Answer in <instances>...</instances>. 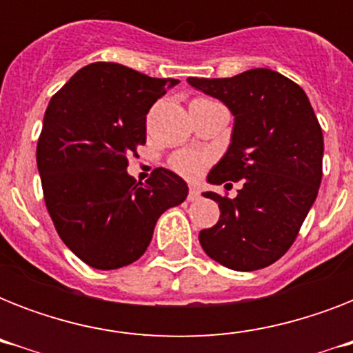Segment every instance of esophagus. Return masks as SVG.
Wrapping results in <instances>:
<instances>
[{
  "label": "esophagus",
  "mask_w": 353,
  "mask_h": 353,
  "mask_svg": "<svg viewBox=\"0 0 353 353\" xmlns=\"http://www.w3.org/2000/svg\"><path fill=\"white\" fill-rule=\"evenodd\" d=\"M196 199H199V190L196 187H192L188 190V201H196Z\"/></svg>",
  "instance_id": "34e87169"
}]
</instances>
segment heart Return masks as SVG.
Returning a JSON list of instances; mask_svg holds the SVG:
<instances>
[{
  "label": "heart",
  "instance_id": "1",
  "mask_svg": "<svg viewBox=\"0 0 353 353\" xmlns=\"http://www.w3.org/2000/svg\"><path fill=\"white\" fill-rule=\"evenodd\" d=\"M168 165L176 174L187 179H198L209 165V157L198 150H181L172 155Z\"/></svg>",
  "mask_w": 353,
  "mask_h": 353
}]
</instances>
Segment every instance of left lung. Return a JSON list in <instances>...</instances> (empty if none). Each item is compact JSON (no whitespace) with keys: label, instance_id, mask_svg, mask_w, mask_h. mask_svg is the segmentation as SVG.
Listing matches in <instances>:
<instances>
[{"label":"left lung","instance_id":"1","mask_svg":"<svg viewBox=\"0 0 353 353\" xmlns=\"http://www.w3.org/2000/svg\"><path fill=\"white\" fill-rule=\"evenodd\" d=\"M188 84L220 99L234 115L231 146L209 183L241 181L236 198L205 192L220 207L214 227L199 232L212 260L234 271L276 262L293 245L323 179L324 139L301 85L271 69Z\"/></svg>","mask_w":353,"mask_h":353}]
</instances>
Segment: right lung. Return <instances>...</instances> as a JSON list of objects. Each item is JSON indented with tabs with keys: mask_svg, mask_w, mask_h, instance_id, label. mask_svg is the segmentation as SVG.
<instances>
[{
	"mask_svg": "<svg viewBox=\"0 0 353 353\" xmlns=\"http://www.w3.org/2000/svg\"><path fill=\"white\" fill-rule=\"evenodd\" d=\"M176 84L95 62L47 106L36 146L46 207L63 243L91 268L139 260L159 216L187 199V183L174 172L155 168L144 185L126 172L146 143V113Z\"/></svg>",
	"mask_w": 353,
	"mask_h": 353,
	"instance_id": "1",
	"label": "right lung"
}]
</instances>
